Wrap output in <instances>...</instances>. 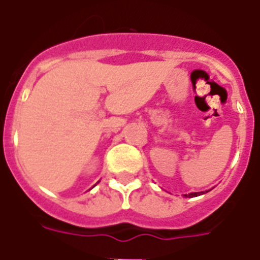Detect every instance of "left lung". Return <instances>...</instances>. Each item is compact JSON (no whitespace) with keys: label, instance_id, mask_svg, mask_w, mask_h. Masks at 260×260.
Wrapping results in <instances>:
<instances>
[{"label":"left lung","instance_id":"1","mask_svg":"<svg viewBox=\"0 0 260 260\" xmlns=\"http://www.w3.org/2000/svg\"><path fill=\"white\" fill-rule=\"evenodd\" d=\"M200 194H204V191H201V193H190V194H185V197H197Z\"/></svg>","mask_w":260,"mask_h":260}]
</instances>
